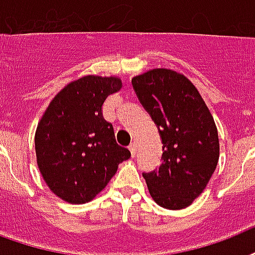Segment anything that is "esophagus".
I'll use <instances>...</instances> for the list:
<instances>
[{"label":"esophagus","mask_w":255,"mask_h":255,"mask_svg":"<svg viewBox=\"0 0 255 255\" xmlns=\"http://www.w3.org/2000/svg\"><path fill=\"white\" fill-rule=\"evenodd\" d=\"M137 149H138V146H137V142H131L129 146V150H130V153H131V155H135L137 154Z\"/></svg>","instance_id":"34e87169"}]
</instances>
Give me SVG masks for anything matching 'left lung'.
<instances>
[{"label": "left lung", "mask_w": 255, "mask_h": 255, "mask_svg": "<svg viewBox=\"0 0 255 255\" xmlns=\"http://www.w3.org/2000/svg\"><path fill=\"white\" fill-rule=\"evenodd\" d=\"M131 84L163 143L158 170L143 173L150 195L165 209L187 208L206 189L220 159L214 118L191 81L171 69H151Z\"/></svg>", "instance_id": "left-lung-1"}]
</instances>
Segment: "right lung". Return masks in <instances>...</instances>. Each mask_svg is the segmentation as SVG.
Wrapping results in <instances>:
<instances>
[{
    "label": "right lung",
    "mask_w": 255,
    "mask_h": 255,
    "mask_svg": "<svg viewBox=\"0 0 255 255\" xmlns=\"http://www.w3.org/2000/svg\"><path fill=\"white\" fill-rule=\"evenodd\" d=\"M120 77L85 76L57 93L35 130V157L49 189L65 202L86 203L104 190L118 165L130 158L112 124L102 117Z\"/></svg>",
    "instance_id": "obj_1"
}]
</instances>
